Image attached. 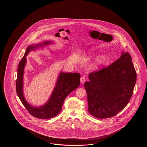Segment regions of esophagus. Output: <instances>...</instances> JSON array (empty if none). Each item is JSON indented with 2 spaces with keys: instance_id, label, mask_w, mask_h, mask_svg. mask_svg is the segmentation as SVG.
I'll use <instances>...</instances> for the list:
<instances>
[{
  "instance_id": "obj_1",
  "label": "esophagus",
  "mask_w": 147,
  "mask_h": 147,
  "mask_svg": "<svg viewBox=\"0 0 147 147\" xmlns=\"http://www.w3.org/2000/svg\"><path fill=\"white\" fill-rule=\"evenodd\" d=\"M85 81H86V79H85L84 77H81V78H80V82H81V84H84Z\"/></svg>"
}]
</instances>
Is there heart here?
Here are the masks:
<instances>
[{
  "label": "heart",
  "mask_w": 147,
  "mask_h": 147,
  "mask_svg": "<svg viewBox=\"0 0 147 147\" xmlns=\"http://www.w3.org/2000/svg\"><path fill=\"white\" fill-rule=\"evenodd\" d=\"M106 60V57L105 55H100L94 59L90 63L91 68L95 70L98 69L103 65Z\"/></svg>",
  "instance_id": "b5f03b06"
}]
</instances>
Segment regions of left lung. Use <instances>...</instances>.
I'll list each match as a JSON object with an SVG mask.
<instances>
[{
	"instance_id": "obj_1",
	"label": "left lung",
	"mask_w": 147,
	"mask_h": 147,
	"mask_svg": "<svg viewBox=\"0 0 147 147\" xmlns=\"http://www.w3.org/2000/svg\"><path fill=\"white\" fill-rule=\"evenodd\" d=\"M131 57L122 52L109 66L91 72L84 83L88 111L99 119L116 115L128 105L133 94L137 74Z\"/></svg>"
}]
</instances>
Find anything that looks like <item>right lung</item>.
<instances>
[{
  "label": "right lung",
  "instance_id": "1",
  "mask_svg": "<svg viewBox=\"0 0 147 147\" xmlns=\"http://www.w3.org/2000/svg\"><path fill=\"white\" fill-rule=\"evenodd\" d=\"M53 43V41H45L41 43L32 44L29 46L27 48L24 56L19 62L17 69V94L23 105L30 114L39 119H49L56 116L60 112L66 97L72 91L77 89L80 84V74L61 71L58 75L52 94L46 103L37 107L30 105L26 100L24 95L23 86L24 69L27 63L26 56L31 51H34L39 47H43Z\"/></svg>",
  "mask_w": 147,
  "mask_h": 147
}]
</instances>
